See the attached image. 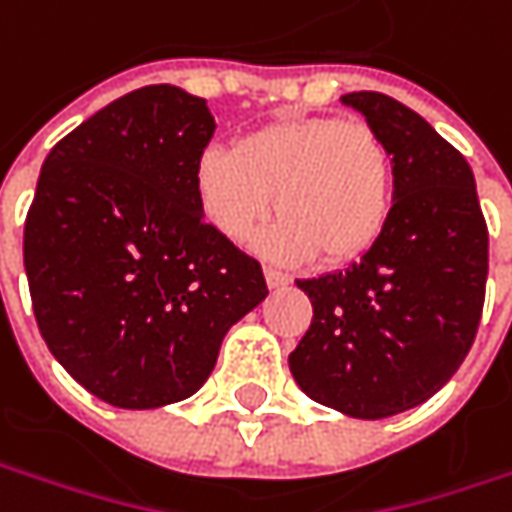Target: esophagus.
Wrapping results in <instances>:
<instances>
[{"label":"esophagus","mask_w":512,"mask_h":512,"mask_svg":"<svg viewBox=\"0 0 512 512\" xmlns=\"http://www.w3.org/2000/svg\"><path fill=\"white\" fill-rule=\"evenodd\" d=\"M265 282H267V287L273 290V287L290 285V276H287V273H282V270H273V267H265Z\"/></svg>","instance_id":"obj_1"}]
</instances>
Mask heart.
<instances>
[{"label": "heart", "instance_id": "b5f03b06", "mask_svg": "<svg viewBox=\"0 0 512 512\" xmlns=\"http://www.w3.org/2000/svg\"><path fill=\"white\" fill-rule=\"evenodd\" d=\"M390 190V153L362 119L285 116L193 165L199 213L227 242H245L273 193L282 216L259 233L256 250L276 262L359 259L382 236Z\"/></svg>", "mask_w": 512, "mask_h": 512}]
</instances>
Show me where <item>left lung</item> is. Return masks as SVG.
<instances>
[{"mask_svg": "<svg viewBox=\"0 0 512 512\" xmlns=\"http://www.w3.org/2000/svg\"><path fill=\"white\" fill-rule=\"evenodd\" d=\"M342 102L390 153L393 207L359 262L296 282L313 322L287 364L313 402L387 419L442 390L476 339L487 225L467 159L416 110L376 90Z\"/></svg>", "mask_w": 512, "mask_h": 512, "instance_id": "obj_1", "label": "left lung"}]
</instances>
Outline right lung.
Instances as JSON below:
<instances>
[{
	"label": "right lung",
	"instance_id": "right-lung-1",
	"mask_svg": "<svg viewBox=\"0 0 512 512\" xmlns=\"http://www.w3.org/2000/svg\"><path fill=\"white\" fill-rule=\"evenodd\" d=\"M216 122L205 99L148 85L50 150L25 219L39 333L96 399L150 410L193 396L265 276L207 225L193 165Z\"/></svg>",
	"mask_w": 512,
	"mask_h": 512
}]
</instances>
